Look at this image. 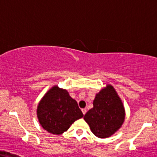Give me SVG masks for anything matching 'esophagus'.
Returning a JSON list of instances; mask_svg holds the SVG:
<instances>
[{"instance_id":"esophagus-1","label":"esophagus","mask_w":157,"mask_h":157,"mask_svg":"<svg viewBox=\"0 0 157 157\" xmlns=\"http://www.w3.org/2000/svg\"><path fill=\"white\" fill-rule=\"evenodd\" d=\"M82 113H83V115H85L86 113V112H87V109L86 108L82 109Z\"/></svg>"}]
</instances>
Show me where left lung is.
Segmentation results:
<instances>
[{
    "instance_id": "8db88e82",
    "label": "left lung",
    "mask_w": 157,
    "mask_h": 157,
    "mask_svg": "<svg viewBox=\"0 0 157 157\" xmlns=\"http://www.w3.org/2000/svg\"><path fill=\"white\" fill-rule=\"evenodd\" d=\"M94 107L84 116L91 132L99 138H107L121 127L125 120V109L116 89L107 84L94 100Z\"/></svg>"
}]
</instances>
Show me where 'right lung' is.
Segmentation results:
<instances>
[{
  "label": "right lung",
  "mask_w": 157,
  "mask_h": 157,
  "mask_svg": "<svg viewBox=\"0 0 157 157\" xmlns=\"http://www.w3.org/2000/svg\"><path fill=\"white\" fill-rule=\"evenodd\" d=\"M36 115L41 127L53 135H61L75 121L83 117L76 100L69 96L67 90L57 85L41 98Z\"/></svg>",
  "instance_id": "obj_1"
}]
</instances>
